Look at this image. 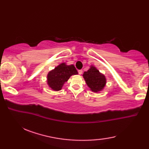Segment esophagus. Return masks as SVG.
<instances>
[{"label":"esophagus","instance_id":"34e87169","mask_svg":"<svg viewBox=\"0 0 149 149\" xmlns=\"http://www.w3.org/2000/svg\"><path fill=\"white\" fill-rule=\"evenodd\" d=\"M78 73H79V74L81 75V74H82V73H83V70H79Z\"/></svg>","mask_w":149,"mask_h":149}]
</instances>
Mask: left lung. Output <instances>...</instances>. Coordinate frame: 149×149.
Returning a JSON list of instances; mask_svg holds the SVG:
<instances>
[{"mask_svg":"<svg viewBox=\"0 0 149 149\" xmlns=\"http://www.w3.org/2000/svg\"><path fill=\"white\" fill-rule=\"evenodd\" d=\"M83 76L88 87L93 92H99L106 86V79L104 75L93 66H91L88 71L84 72Z\"/></svg>","mask_w":149,"mask_h":149,"instance_id":"1","label":"left lung"}]
</instances>
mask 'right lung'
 Segmentation results:
<instances>
[{"label":"right lung","mask_w":149,"mask_h":149,"mask_svg":"<svg viewBox=\"0 0 149 149\" xmlns=\"http://www.w3.org/2000/svg\"><path fill=\"white\" fill-rule=\"evenodd\" d=\"M76 74H78V72L74 65H67L65 63H63L49 72L47 84L53 90H61L63 84L70 76Z\"/></svg>","instance_id":"1"}]
</instances>
